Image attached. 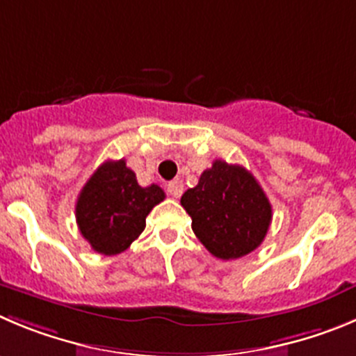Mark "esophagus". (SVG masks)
<instances>
[{
	"instance_id": "esophagus-1",
	"label": "esophagus",
	"mask_w": 356,
	"mask_h": 356,
	"mask_svg": "<svg viewBox=\"0 0 356 356\" xmlns=\"http://www.w3.org/2000/svg\"><path fill=\"white\" fill-rule=\"evenodd\" d=\"M167 191H168V195H170V197H174V198H181L182 191H184V184H182L181 181H177V179H175V181L168 182Z\"/></svg>"
}]
</instances>
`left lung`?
I'll return each instance as SVG.
<instances>
[{
  "label": "left lung",
  "mask_w": 356,
  "mask_h": 356,
  "mask_svg": "<svg viewBox=\"0 0 356 356\" xmlns=\"http://www.w3.org/2000/svg\"><path fill=\"white\" fill-rule=\"evenodd\" d=\"M191 228L211 254L235 260L264 242L272 221V205L251 172L216 159L195 188L181 198Z\"/></svg>",
  "instance_id": "1"
}]
</instances>
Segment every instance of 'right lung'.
<instances>
[{
  "label": "right lung",
  "instance_id": "1",
  "mask_svg": "<svg viewBox=\"0 0 356 356\" xmlns=\"http://www.w3.org/2000/svg\"><path fill=\"white\" fill-rule=\"evenodd\" d=\"M165 200V191L142 188L124 159L105 161L89 177L75 205L79 230L99 254H119L144 232L145 218Z\"/></svg>",
  "mask_w": 356,
  "mask_h": 356
}]
</instances>
